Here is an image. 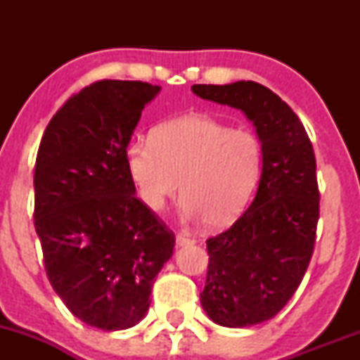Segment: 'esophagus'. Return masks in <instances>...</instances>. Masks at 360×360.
Segmentation results:
<instances>
[{"instance_id":"obj_1","label":"esophagus","mask_w":360,"mask_h":360,"mask_svg":"<svg viewBox=\"0 0 360 360\" xmlns=\"http://www.w3.org/2000/svg\"><path fill=\"white\" fill-rule=\"evenodd\" d=\"M194 238L186 237V235H177L176 237V245L177 247H184V245H193Z\"/></svg>"}]
</instances>
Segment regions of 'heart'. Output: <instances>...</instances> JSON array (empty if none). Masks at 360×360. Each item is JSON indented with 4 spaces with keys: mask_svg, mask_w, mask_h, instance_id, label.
<instances>
[{
    "mask_svg": "<svg viewBox=\"0 0 360 360\" xmlns=\"http://www.w3.org/2000/svg\"><path fill=\"white\" fill-rule=\"evenodd\" d=\"M262 160L255 131L206 113L166 120L154 128L152 142H131L125 150L128 174L147 208L160 212L181 189L184 217L210 229L229 225L245 210Z\"/></svg>",
    "mask_w": 360,
    "mask_h": 360,
    "instance_id": "obj_1",
    "label": "heart"
}]
</instances>
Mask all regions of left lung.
Here are the masks:
<instances>
[{
    "instance_id": "left-lung-1",
    "label": "left lung",
    "mask_w": 360,
    "mask_h": 360,
    "mask_svg": "<svg viewBox=\"0 0 360 360\" xmlns=\"http://www.w3.org/2000/svg\"><path fill=\"white\" fill-rule=\"evenodd\" d=\"M191 89L243 111L264 150L252 205L229 230L206 240L201 307L221 326L262 323L286 307L311 260L320 217L315 152L295 111L266 86L237 81Z\"/></svg>"
}]
</instances>
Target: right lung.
Here are the masks:
<instances>
[{
	"label": "right lung",
	"instance_id": "add662e5",
	"mask_svg": "<svg viewBox=\"0 0 360 360\" xmlns=\"http://www.w3.org/2000/svg\"><path fill=\"white\" fill-rule=\"evenodd\" d=\"M160 86L98 81L64 103L35 162V230L53 291L74 316L125 330L146 316L176 237L135 196L125 150Z\"/></svg>",
	"mask_w": 360,
	"mask_h": 360
}]
</instances>
